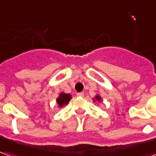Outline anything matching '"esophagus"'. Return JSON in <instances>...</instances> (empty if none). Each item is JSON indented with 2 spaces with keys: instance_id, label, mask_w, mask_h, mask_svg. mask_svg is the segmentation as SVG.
Masks as SVG:
<instances>
[{
  "instance_id": "obj_1",
  "label": "esophagus",
  "mask_w": 156,
  "mask_h": 156,
  "mask_svg": "<svg viewBox=\"0 0 156 156\" xmlns=\"http://www.w3.org/2000/svg\"><path fill=\"white\" fill-rule=\"evenodd\" d=\"M77 96H79V97H83L84 96V93L83 92H79V93H77Z\"/></svg>"
}]
</instances>
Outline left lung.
<instances>
[{
	"mask_svg": "<svg viewBox=\"0 0 156 156\" xmlns=\"http://www.w3.org/2000/svg\"><path fill=\"white\" fill-rule=\"evenodd\" d=\"M96 101H101V96H96ZM94 101H95V99H94Z\"/></svg>",
	"mask_w": 156,
	"mask_h": 156,
	"instance_id": "left-lung-1",
	"label": "left lung"
}]
</instances>
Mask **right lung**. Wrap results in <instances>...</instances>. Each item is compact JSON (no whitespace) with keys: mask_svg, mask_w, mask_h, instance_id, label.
Returning a JSON list of instances; mask_svg holds the SVG:
<instances>
[{"mask_svg":"<svg viewBox=\"0 0 156 156\" xmlns=\"http://www.w3.org/2000/svg\"><path fill=\"white\" fill-rule=\"evenodd\" d=\"M71 98H72V96H71L70 94L60 93V96L57 98L56 101H57L58 106H59L60 108H62L65 105L68 104V102H69V101L71 100Z\"/></svg>","mask_w":156,"mask_h":156,"instance_id":"obj_1","label":"right lung"}]
</instances>
